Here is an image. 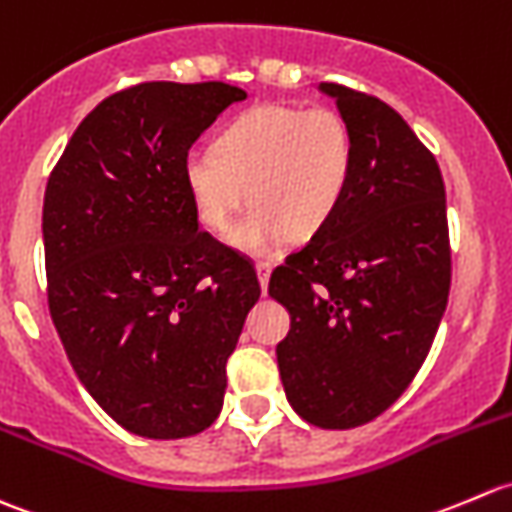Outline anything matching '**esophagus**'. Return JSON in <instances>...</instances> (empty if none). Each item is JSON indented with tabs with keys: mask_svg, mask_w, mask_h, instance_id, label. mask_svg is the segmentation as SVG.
Wrapping results in <instances>:
<instances>
[{
	"mask_svg": "<svg viewBox=\"0 0 512 512\" xmlns=\"http://www.w3.org/2000/svg\"><path fill=\"white\" fill-rule=\"evenodd\" d=\"M256 273H258V283H261L263 293H266L268 276H271V263H268V261H258V263H256Z\"/></svg>",
	"mask_w": 512,
	"mask_h": 512,
	"instance_id": "esophagus-1",
	"label": "esophagus"
}]
</instances>
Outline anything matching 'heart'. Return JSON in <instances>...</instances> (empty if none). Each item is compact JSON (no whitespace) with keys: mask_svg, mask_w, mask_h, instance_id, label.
<instances>
[{"mask_svg":"<svg viewBox=\"0 0 512 512\" xmlns=\"http://www.w3.org/2000/svg\"><path fill=\"white\" fill-rule=\"evenodd\" d=\"M356 169V139L331 106H258L229 124L214 149L184 156V184L206 229L224 234L249 189L254 206L231 231L246 254H268L283 236L303 241L341 209Z\"/></svg>","mask_w":512,"mask_h":512,"instance_id":"heart-1","label":"heart"}]
</instances>
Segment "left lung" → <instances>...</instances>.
<instances>
[{
    "label": "left lung",
    "instance_id": "left-lung-1",
    "mask_svg": "<svg viewBox=\"0 0 512 512\" xmlns=\"http://www.w3.org/2000/svg\"><path fill=\"white\" fill-rule=\"evenodd\" d=\"M356 139L341 209L271 273L291 313L276 346L288 403L318 428L381 416L426 361L450 291L438 161L378 96L323 82Z\"/></svg>",
    "mask_w": 512,
    "mask_h": 512
}]
</instances>
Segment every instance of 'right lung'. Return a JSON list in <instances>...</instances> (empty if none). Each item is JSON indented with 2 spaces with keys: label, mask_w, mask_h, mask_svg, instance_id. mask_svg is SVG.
<instances>
[{
  "label": "right lung",
  "mask_w": 512,
  "mask_h": 512,
  "mask_svg": "<svg viewBox=\"0 0 512 512\" xmlns=\"http://www.w3.org/2000/svg\"><path fill=\"white\" fill-rule=\"evenodd\" d=\"M246 91L144 82L77 126L44 191L47 298L96 403L144 438H189L224 406L226 361L261 296L249 258L199 229L184 156Z\"/></svg>",
  "instance_id": "add662e5"
}]
</instances>
